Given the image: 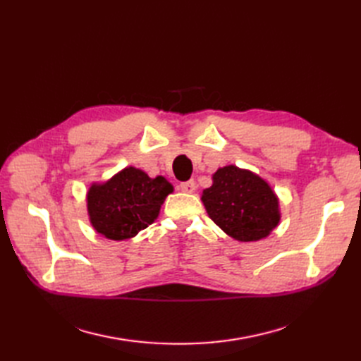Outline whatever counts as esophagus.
Segmentation results:
<instances>
[{"label": "esophagus", "instance_id": "obj_1", "mask_svg": "<svg viewBox=\"0 0 361 361\" xmlns=\"http://www.w3.org/2000/svg\"><path fill=\"white\" fill-rule=\"evenodd\" d=\"M179 188H180V191H183V192L191 194V192L195 191V182H194L192 179H191V180H187V182H182V183L179 185Z\"/></svg>", "mask_w": 361, "mask_h": 361}]
</instances>
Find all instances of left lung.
Listing matches in <instances>:
<instances>
[{
    "label": "left lung",
    "instance_id": "1",
    "mask_svg": "<svg viewBox=\"0 0 361 361\" xmlns=\"http://www.w3.org/2000/svg\"><path fill=\"white\" fill-rule=\"evenodd\" d=\"M202 202L211 220L239 243L260 241L280 223L279 197L259 174L226 166L212 174Z\"/></svg>",
    "mask_w": 361,
    "mask_h": 361
}]
</instances>
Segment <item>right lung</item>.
<instances>
[{
	"label": "right lung",
	"mask_w": 361,
	"mask_h": 361,
	"mask_svg": "<svg viewBox=\"0 0 361 361\" xmlns=\"http://www.w3.org/2000/svg\"><path fill=\"white\" fill-rule=\"evenodd\" d=\"M173 185L162 176L126 167L111 179L92 183L87 191V212L94 231L106 239L123 241L154 223Z\"/></svg>",
	"instance_id": "1"
}]
</instances>
